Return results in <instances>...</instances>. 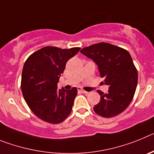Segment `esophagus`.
<instances>
[{
	"label": "esophagus",
	"mask_w": 154,
	"mask_h": 154,
	"mask_svg": "<svg viewBox=\"0 0 154 154\" xmlns=\"http://www.w3.org/2000/svg\"><path fill=\"white\" fill-rule=\"evenodd\" d=\"M78 91H79V92H82V93H85V94L88 93V92H86V91H85V90H84V89H82V88H78Z\"/></svg>",
	"instance_id": "obj_1"
}]
</instances>
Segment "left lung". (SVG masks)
Returning <instances> with one entry per match:
<instances>
[{"mask_svg": "<svg viewBox=\"0 0 154 154\" xmlns=\"http://www.w3.org/2000/svg\"><path fill=\"white\" fill-rule=\"evenodd\" d=\"M80 51L96 62L100 76L109 85L108 93L97 91L100 101L93 107L95 112L105 118L120 114L131 103L138 81L137 70L130 53L105 42L85 47Z\"/></svg>", "mask_w": 154, "mask_h": 154, "instance_id": "8db88e82", "label": "left lung"}]
</instances>
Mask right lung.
<instances>
[{"label":"right lung","instance_id":"add662e5","mask_svg":"<svg viewBox=\"0 0 154 154\" xmlns=\"http://www.w3.org/2000/svg\"><path fill=\"white\" fill-rule=\"evenodd\" d=\"M80 48L46 46L31 54L24 63L21 91L30 109L42 120L58 124L71 113L78 90L75 87L58 89L57 83L66 62Z\"/></svg>","mask_w":154,"mask_h":154}]
</instances>
